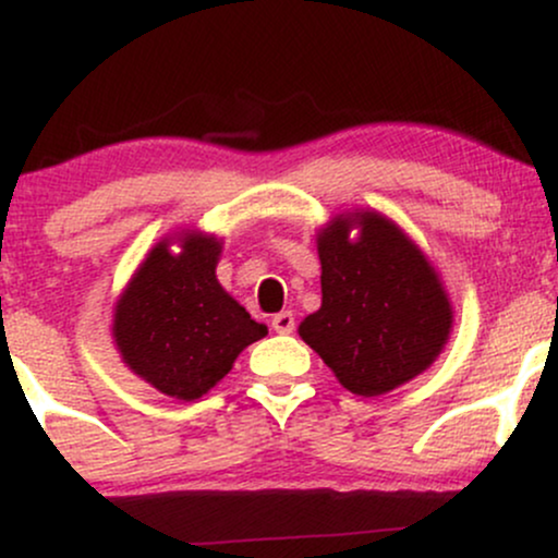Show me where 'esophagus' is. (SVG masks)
<instances>
[{
    "label": "esophagus",
    "mask_w": 558,
    "mask_h": 558,
    "mask_svg": "<svg viewBox=\"0 0 558 558\" xmlns=\"http://www.w3.org/2000/svg\"><path fill=\"white\" fill-rule=\"evenodd\" d=\"M293 328H296V319H293L291 312H278L272 317V330L280 332V336H288V332H293Z\"/></svg>",
    "instance_id": "esophagus-1"
}]
</instances>
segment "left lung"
<instances>
[{
    "label": "left lung",
    "instance_id": "left-lung-1",
    "mask_svg": "<svg viewBox=\"0 0 558 558\" xmlns=\"http://www.w3.org/2000/svg\"><path fill=\"white\" fill-rule=\"evenodd\" d=\"M351 227L361 233L351 242ZM323 306L299 336L343 388L380 396L433 364L451 330L438 275L393 222L375 213L336 217L317 239Z\"/></svg>",
    "mask_w": 558,
    "mask_h": 558
}]
</instances>
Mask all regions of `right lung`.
Masks as SVG:
<instances>
[{"label": "right lung", "mask_w": 558, "mask_h": 558, "mask_svg": "<svg viewBox=\"0 0 558 558\" xmlns=\"http://www.w3.org/2000/svg\"><path fill=\"white\" fill-rule=\"evenodd\" d=\"M220 241L189 235L181 252L151 248L114 310V341L133 373L162 393L194 401L267 336L217 283Z\"/></svg>", "instance_id": "add662e5"}]
</instances>
